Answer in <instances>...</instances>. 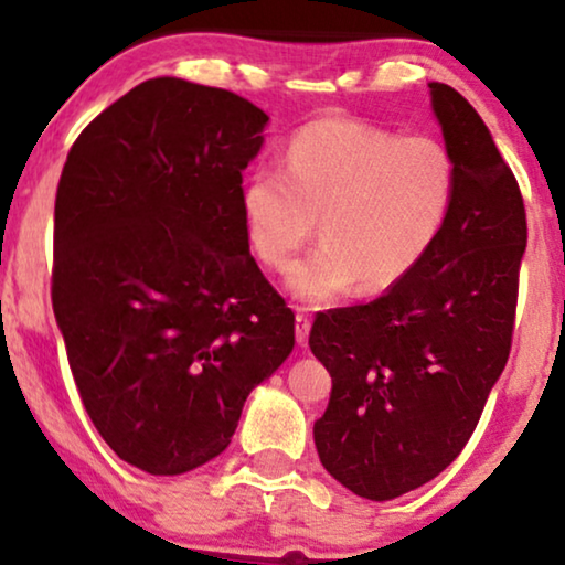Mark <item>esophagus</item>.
<instances>
[{
  "label": "esophagus",
  "mask_w": 565,
  "mask_h": 565,
  "mask_svg": "<svg viewBox=\"0 0 565 565\" xmlns=\"http://www.w3.org/2000/svg\"><path fill=\"white\" fill-rule=\"evenodd\" d=\"M308 331H311V316L298 308V313H296V339H298V344L308 342Z\"/></svg>",
  "instance_id": "34e87169"
}]
</instances>
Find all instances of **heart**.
I'll return each mask as SVG.
<instances>
[{
	"mask_svg": "<svg viewBox=\"0 0 565 565\" xmlns=\"http://www.w3.org/2000/svg\"><path fill=\"white\" fill-rule=\"evenodd\" d=\"M458 169L435 136H401L352 118L298 128L282 167H257L242 188L252 249L285 269L316 228L323 242L290 269L288 288L327 303L354 285L381 292L404 280L450 215Z\"/></svg>",
	"mask_w": 565,
	"mask_h": 565,
	"instance_id": "obj_1",
	"label": "heart"
}]
</instances>
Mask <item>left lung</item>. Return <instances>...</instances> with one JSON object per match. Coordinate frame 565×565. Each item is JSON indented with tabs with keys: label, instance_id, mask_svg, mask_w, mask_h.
I'll return each mask as SVG.
<instances>
[{
	"label": "left lung",
	"instance_id": "1",
	"mask_svg": "<svg viewBox=\"0 0 565 565\" xmlns=\"http://www.w3.org/2000/svg\"><path fill=\"white\" fill-rule=\"evenodd\" d=\"M429 92L458 169L450 215L404 280L319 313L308 337L331 375L321 466L370 501L431 481L473 435L512 350L527 246L520 184L481 115L447 84Z\"/></svg>",
	"mask_w": 565,
	"mask_h": 565
}]
</instances>
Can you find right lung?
I'll return each mask as SVG.
<instances>
[{"label":"right lung","instance_id":"add662e5","mask_svg":"<svg viewBox=\"0 0 565 565\" xmlns=\"http://www.w3.org/2000/svg\"><path fill=\"white\" fill-rule=\"evenodd\" d=\"M267 120L234 92L159 76L99 113L61 172L51 298L68 367L105 443L151 476L226 450L296 344L242 215Z\"/></svg>","mask_w":565,"mask_h":565}]
</instances>
